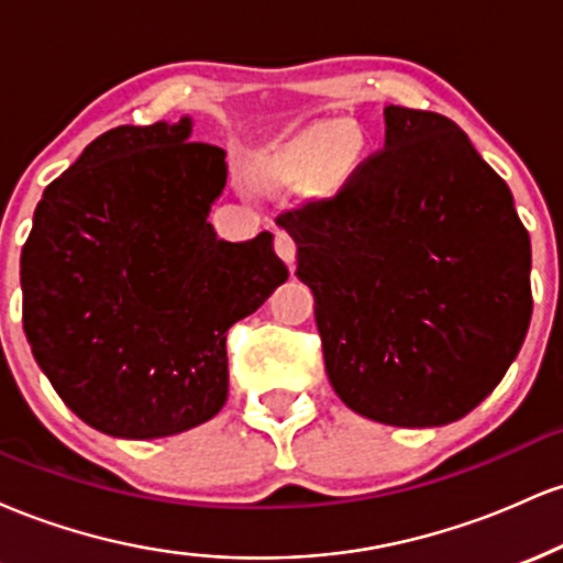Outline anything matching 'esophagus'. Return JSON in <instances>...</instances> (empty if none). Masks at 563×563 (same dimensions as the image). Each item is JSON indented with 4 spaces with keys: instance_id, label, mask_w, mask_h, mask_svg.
I'll list each match as a JSON object with an SVG mask.
<instances>
[{
    "instance_id": "esophagus-1",
    "label": "esophagus",
    "mask_w": 563,
    "mask_h": 563,
    "mask_svg": "<svg viewBox=\"0 0 563 563\" xmlns=\"http://www.w3.org/2000/svg\"><path fill=\"white\" fill-rule=\"evenodd\" d=\"M275 251H277V256H280V260L288 264V267H294V260H296V241L288 235L286 230H277V232H275Z\"/></svg>"
}]
</instances>
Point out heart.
Returning <instances> with one entry per match:
<instances>
[{
	"label": "heart",
	"instance_id": "1",
	"mask_svg": "<svg viewBox=\"0 0 563 563\" xmlns=\"http://www.w3.org/2000/svg\"><path fill=\"white\" fill-rule=\"evenodd\" d=\"M352 161V147L341 142L339 129L331 124H314L290 137L286 145L277 147L273 156V177L280 183H294V179L307 177L318 166L328 172L346 169Z\"/></svg>",
	"mask_w": 563,
	"mask_h": 563
}]
</instances>
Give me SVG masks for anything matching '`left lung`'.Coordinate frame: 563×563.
<instances>
[{
	"instance_id": "1",
	"label": "left lung",
	"mask_w": 563,
	"mask_h": 563,
	"mask_svg": "<svg viewBox=\"0 0 563 563\" xmlns=\"http://www.w3.org/2000/svg\"><path fill=\"white\" fill-rule=\"evenodd\" d=\"M386 145L283 211L331 386L378 423L444 426L500 384L532 318L529 232L455 121L389 106Z\"/></svg>"
}]
</instances>
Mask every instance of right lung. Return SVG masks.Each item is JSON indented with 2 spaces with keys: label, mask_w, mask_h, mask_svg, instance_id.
<instances>
[{
  "label": "right lung",
  "mask_w": 563,
  "mask_h": 563,
  "mask_svg": "<svg viewBox=\"0 0 563 563\" xmlns=\"http://www.w3.org/2000/svg\"><path fill=\"white\" fill-rule=\"evenodd\" d=\"M177 124L115 126L53 179L21 254L23 331L84 423L169 437L228 399V331L288 280L273 235L217 238L224 151Z\"/></svg>",
  "instance_id": "right-lung-1"
}]
</instances>
